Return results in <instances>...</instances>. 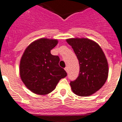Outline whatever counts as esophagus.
Segmentation results:
<instances>
[{
	"label": "esophagus",
	"instance_id": "34e87169",
	"mask_svg": "<svg viewBox=\"0 0 122 122\" xmlns=\"http://www.w3.org/2000/svg\"><path fill=\"white\" fill-rule=\"evenodd\" d=\"M65 70L66 71V73H68V67H65Z\"/></svg>",
	"mask_w": 122,
	"mask_h": 122
}]
</instances>
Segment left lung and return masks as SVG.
<instances>
[{
  "instance_id": "left-lung-1",
  "label": "left lung",
  "mask_w": 122,
  "mask_h": 122,
  "mask_svg": "<svg viewBox=\"0 0 122 122\" xmlns=\"http://www.w3.org/2000/svg\"><path fill=\"white\" fill-rule=\"evenodd\" d=\"M77 56L79 74L71 81L73 93L80 97H88L100 90L108 77V63L104 52L94 41L85 38L66 39Z\"/></svg>"
}]
</instances>
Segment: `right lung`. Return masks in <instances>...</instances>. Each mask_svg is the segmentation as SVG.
Segmentation results:
<instances>
[{
	"label": "right lung",
	"instance_id": "right-lung-1",
	"mask_svg": "<svg viewBox=\"0 0 122 122\" xmlns=\"http://www.w3.org/2000/svg\"><path fill=\"white\" fill-rule=\"evenodd\" d=\"M57 43V40L41 38L31 43L24 52L19 74L25 86L33 93L40 95L51 93L67 75L59 65V56L51 54Z\"/></svg>",
	"mask_w": 122,
	"mask_h": 122
}]
</instances>
